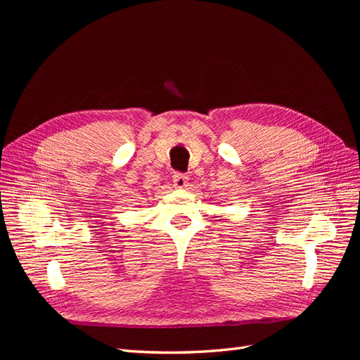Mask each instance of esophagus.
I'll list each match as a JSON object with an SVG mask.
<instances>
[{
    "label": "esophagus",
    "mask_w": 360,
    "mask_h": 360,
    "mask_svg": "<svg viewBox=\"0 0 360 360\" xmlns=\"http://www.w3.org/2000/svg\"><path fill=\"white\" fill-rule=\"evenodd\" d=\"M172 183H174V188H176V189H183V188L188 186L189 179H188V176H184V174L176 172L172 176Z\"/></svg>",
    "instance_id": "esophagus-1"
}]
</instances>
